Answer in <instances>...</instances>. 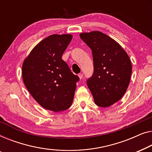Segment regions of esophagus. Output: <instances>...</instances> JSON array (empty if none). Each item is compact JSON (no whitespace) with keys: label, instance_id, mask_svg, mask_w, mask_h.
<instances>
[{"label":"esophagus","instance_id":"esophagus-1","mask_svg":"<svg viewBox=\"0 0 152 152\" xmlns=\"http://www.w3.org/2000/svg\"><path fill=\"white\" fill-rule=\"evenodd\" d=\"M78 77H79V78H80V79H82L83 77V74H82V73L79 74H78Z\"/></svg>","mask_w":152,"mask_h":152}]
</instances>
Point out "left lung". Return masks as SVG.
<instances>
[{
  "label": "left lung",
  "mask_w": 152,
  "mask_h": 152,
  "mask_svg": "<svg viewBox=\"0 0 152 152\" xmlns=\"http://www.w3.org/2000/svg\"><path fill=\"white\" fill-rule=\"evenodd\" d=\"M80 37L91 50L92 76L87 85L95 103L107 107L121 99L129 84L132 63L125 51L110 36L98 31L82 33Z\"/></svg>",
  "instance_id": "obj_1"
}]
</instances>
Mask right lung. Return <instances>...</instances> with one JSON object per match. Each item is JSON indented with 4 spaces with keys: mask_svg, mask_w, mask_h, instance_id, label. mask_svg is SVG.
<instances>
[{
    "mask_svg": "<svg viewBox=\"0 0 152 152\" xmlns=\"http://www.w3.org/2000/svg\"><path fill=\"white\" fill-rule=\"evenodd\" d=\"M72 36L53 34L34 48L23 65V82L38 104L58 112L70 107L79 77L62 59Z\"/></svg>",
    "mask_w": 152,
    "mask_h": 152,
    "instance_id": "add662e5",
    "label": "right lung"
}]
</instances>
